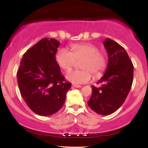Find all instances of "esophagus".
Listing matches in <instances>:
<instances>
[{"label": "esophagus", "instance_id": "esophagus-1", "mask_svg": "<svg viewBox=\"0 0 148 148\" xmlns=\"http://www.w3.org/2000/svg\"><path fill=\"white\" fill-rule=\"evenodd\" d=\"M72 86L74 88H81V86H79V85H76V84H72Z\"/></svg>", "mask_w": 148, "mask_h": 148}]
</instances>
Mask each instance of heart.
Returning <instances> with one entry per match:
<instances>
[{
    "instance_id": "heart-1",
    "label": "heart",
    "mask_w": 148,
    "mask_h": 148,
    "mask_svg": "<svg viewBox=\"0 0 148 148\" xmlns=\"http://www.w3.org/2000/svg\"><path fill=\"white\" fill-rule=\"evenodd\" d=\"M71 52L65 49H59L55 58L58 65L64 71L71 70L80 62L81 70L68 72L66 79L74 84H86L90 81L92 74L99 77L106 67V58L95 45L90 43L75 44L70 46Z\"/></svg>"
}]
</instances>
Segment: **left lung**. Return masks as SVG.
<instances>
[{
  "instance_id": "obj_1",
  "label": "left lung",
  "mask_w": 148,
  "mask_h": 148,
  "mask_svg": "<svg viewBox=\"0 0 148 148\" xmlns=\"http://www.w3.org/2000/svg\"><path fill=\"white\" fill-rule=\"evenodd\" d=\"M103 43L108 53V65L98 81L102 86H92L88 104L98 114L106 115L114 113L125 102L133 82L134 66L125 49L118 43L109 38Z\"/></svg>"
}]
</instances>
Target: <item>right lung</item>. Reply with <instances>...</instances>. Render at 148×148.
<instances>
[{"mask_svg":"<svg viewBox=\"0 0 148 148\" xmlns=\"http://www.w3.org/2000/svg\"><path fill=\"white\" fill-rule=\"evenodd\" d=\"M59 45L55 39H42L25 53L16 73L22 97L39 115L48 116L58 111L71 87L56 61Z\"/></svg>","mask_w":148,"mask_h":148,"instance_id":"right-lung-1","label":"right lung"}]
</instances>
